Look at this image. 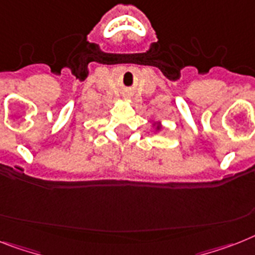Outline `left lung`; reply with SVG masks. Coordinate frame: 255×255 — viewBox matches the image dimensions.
I'll use <instances>...</instances> for the list:
<instances>
[{"label": "left lung", "instance_id": "8db88e82", "mask_svg": "<svg viewBox=\"0 0 255 255\" xmlns=\"http://www.w3.org/2000/svg\"><path fill=\"white\" fill-rule=\"evenodd\" d=\"M159 129H160V126L157 125V126H156V130H159Z\"/></svg>", "mask_w": 255, "mask_h": 255}]
</instances>
